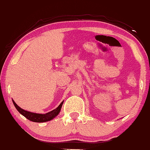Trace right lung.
Returning <instances> with one entry per match:
<instances>
[{
    "label": "right lung",
    "mask_w": 150,
    "mask_h": 150,
    "mask_svg": "<svg viewBox=\"0 0 150 150\" xmlns=\"http://www.w3.org/2000/svg\"><path fill=\"white\" fill-rule=\"evenodd\" d=\"M62 101V103L59 105V106L57 107L55 109L52 110L50 112H48L45 114H42V113H32V112H29V111H25V110L22 109L21 108H20L16 103L14 102V100H13V103L14 106L16 107V108L17 109V111H18L21 114L23 115L24 117H26V119H29V120L34 121V122H38V123H42V122H46V121H50L52 119H54V117H56L59 113L60 112L61 108L63 104Z\"/></svg>",
    "instance_id": "right-lung-1"
}]
</instances>
